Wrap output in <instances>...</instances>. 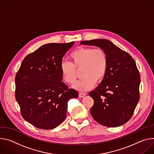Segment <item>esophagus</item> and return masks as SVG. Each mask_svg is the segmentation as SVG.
Listing matches in <instances>:
<instances>
[{"label": "esophagus", "mask_w": 154, "mask_h": 154, "mask_svg": "<svg viewBox=\"0 0 154 154\" xmlns=\"http://www.w3.org/2000/svg\"><path fill=\"white\" fill-rule=\"evenodd\" d=\"M86 95V94H85V93H81V92H79V97H81V98L84 97Z\"/></svg>", "instance_id": "obj_1"}]
</instances>
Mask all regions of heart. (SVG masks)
<instances>
[{"mask_svg":"<svg viewBox=\"0 0 154 154\" xmlns=\"http://www.w3.org/2000/svg\"><path fill=\"white\" fill-rule=\"evenodd\" d=\"M72 63L63 62L60 71L63 80L73 84L77 78V70L81 68L83 76L73 87L80 91H86L94 87L95 82L101 81L105 78L108 65V56L105 51L100 48L81 47L72 52L69 56Z\"/></svg>","mask_w":154,"mask_h":154,"instance_id":"heart-1","label":"heart"}]
</instances>
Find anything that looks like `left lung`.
I'll return each mask as SVG.
<instances>
[{
  "mask_svg": "<svg viewBox=\"0 0 154 154\" xmlns=\"http://www.w3.org/2000/svg\"><path fill=\"white\" fill-rule=\"evenodd\" d=\"M81 44L98 46L107 54L106 75L89 92L94 101L91 114L102 125L116 127L127 122L140 100V75L134 60L125 51L106 39L82 41Z\"/></svg>",
  "mask_w": 154,
  "mask_h": 154,
  "instance_id": "obj_1",
  "label": "left lung"
}]
</instances>
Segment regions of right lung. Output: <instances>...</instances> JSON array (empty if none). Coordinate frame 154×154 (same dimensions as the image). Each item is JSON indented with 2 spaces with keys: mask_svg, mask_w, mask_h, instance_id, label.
<instances>
[{
  "mask_svg": "<svg viewBox=\"0 0 154 154\" xmlns=\"http://www.w3.org/2000/svg\"><path fill=\"white\" fill-rule=\"evenodd\" d=\"M74 42L48 43L28 54L15 76V98L22 117L37 128L53 129L65 119L67 103L78 92L62 82L60 66Z\"/></svg>",
  "mask_w": 154,
  "mask_h": 154,
  "instance_id": "add662e5",
  "label": "right lung"
}]
</instances>
